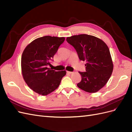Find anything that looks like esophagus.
I'll return each mask as SVG.
<instances>
[{"instance_id": "obj_1", "label": "esophagus", "mask_w": 132, "mask_h": 132, "mask_svg": "<svg viewBox=\"0 0 132 132\" xmlns=\"http://www.w3.org/2000/svg\"><path fill=\"white\" fill-rule=\"evenodd\" d=\"M67 73L68 74H72L73 72H71V71H67Z\"/></svg>"}]
</instances>
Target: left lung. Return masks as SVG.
<instances>
[{"mask_svg":"<svg viewBox=\"0 0 132 132\" xmlns=\"http://www.w3.org/2000/svg\"><path fill=\"white\" fill-rule=\"evenodd\" d=\"M67 41L77 51L80 60L86 61V71L80 72L81 80L77 86L94 93L104 86L110 78L113 64L109 47L101 39L86 34L67 37Z\"/></svg>","mask_w":132,"mask_h":132,"instance_id":"8db88e82","label":"left lung"}]
</instances>
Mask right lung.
<instances>
[{
	"mask_svg": "<svg viewBox=\"0 0 132 132\" xmlns=\"http://www.w3.org/2000/svg\"><path fill=\"white\" fill-rule=\"evenodd\" d=\"M65 37L46 36L35 39L23 50L21 56V73L31 89L46 96L57 89L65 70L56 71L48 68Z\"/></svg>",
	"mask_w": 132,
	"mask_h": 132,
	"instance_id": "obj_1",
	"label": "right lung"
}]
</instances>
